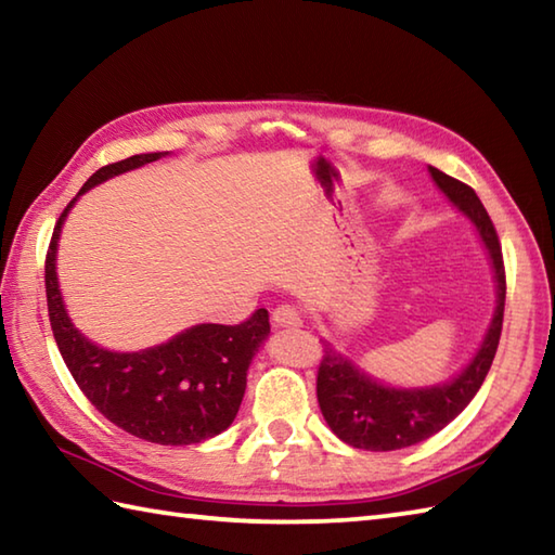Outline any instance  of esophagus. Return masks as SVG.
I'll return each mask as SVG.
<instances>
[{
  "label": "esophagus",
  "instance_id": "34e87169",
  "mask_svg": "<svg viewBox=\"0 0 555 555\" xmlns=\"http://www.w3.org/2000/svg\"><path fill=\"white\" fill-rule=\"evenodd\" d=\"M300 322V310L296 305H279V308L271 312V324L274 326H298Z\"/></svg>",
  "mask_w": 555,
  "mask_h": 555
}]
</instances>
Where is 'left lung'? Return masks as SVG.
Returning <instances> with one entry per match:
<instances>
[{
	"label": "left lung",
	"mask_w": 555,
	"mask_h": 555,
	"mask_svg": "<svg viewBox=\"0 0 555 555\" xmlns=\"http://www.w3.org/2000/svg\"><path fill=\"white\" fill-rule=\"evenodd\" d=\"M429 171L448 199L473 219L481 241L489 247L493 271H496L499 305L475 360L457 379L443 386L398 391V388L372 382L332 346L322 348L320 370H317V400H320L322 415L340 441L352 448H364V451H398L441 431L467 408L479 386L485 384L501 340L505 264L499 233L473 188L434 167H429Z\"/></svg>",
	"instance_id": "8db88e82"
}]
</instances>
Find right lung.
<instances>
[{
	"mask_svg": "<svg viewBox=\"0 0 555 555\" xmlns=\"http://www.w3.org/2000/svg\"><path fill=\"white\" fill-rule=\"evenodd\" d=\"M159 157L162 152H150L107 164L90 176L78 195ZM74 203L76 197L64 207L47 247L44 291L56 348L80 391L116 427L152 443L191 446L231 427L245 393L247 367L269 334L267 310L259 308L233 326H193L143 352L98 348L70 324L56 284V241Z\"/></svg>",
	"mask_w": 555,
	"mask_h": 555,
	"instance_id": "right-lung-1",
	"label": "right lung"
}]
</instances>
